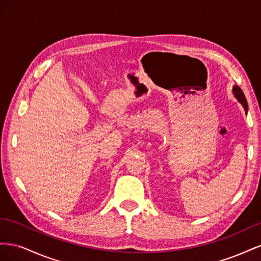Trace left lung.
I'll return each mask as SVG.
<instances>
[{"instance_id":"1","label":"left lung","mask_w":261,"mask_h":261,"mask_svg":"<svg viewBox=\"0 0 261 261\" xmlns=\"http://www.w3.org/2000/svg\"><path fill=\"white\" fill-rule=\"evenodd\" d=\"M232 91H233V94H234V97L236 98V100H238V101L240 102V103L243 106V108H244V110H245V112H247V111H248V105H247L246 98H245L242 89L240 88L239 86H233Z\"/></svg>"}]
</instances>
